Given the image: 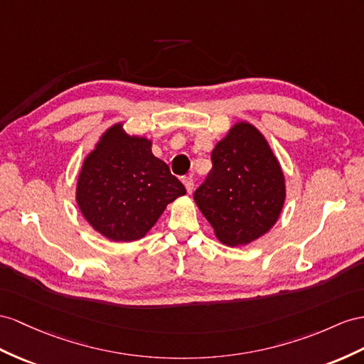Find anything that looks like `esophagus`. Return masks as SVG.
Returning a JSON list of instances; mask_svg holds the SVG:
<instances>
[{"label": "esophagus", "instance_id": "esophagus-1", "mask_svg": "<svg viewBox=\"0 0 364 364\" xmlns=\"http://www.w3.org/2000/svg\"><path fill=\"white\" fill-rule=\"evenodd\" d=\"M183 183L186 186V191H188V193H192V191H193V178H192V176H184Z\"/></svg>", "mask_w": 364, "mask_h": 364}]
</instances>
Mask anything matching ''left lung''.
Segmentation results:
<instances>
[{
    "label": "left lung",
    "mask_w": 364,
    "mask_h": 364,
    "mask_svg": "<svg viewBox=\"0 0 364 364\" xmlns=\"http://www.w3.org/2000/svg\"><path fill=\"white\" fill-rule=\"evenodd\" d=\"M212 171L193 200L223 245L246 246L271 230L286 200V180L266 136L238 121L215 144Z\"/></svg>",
    "instance_id": "left-lung-1"
}]
</instances>
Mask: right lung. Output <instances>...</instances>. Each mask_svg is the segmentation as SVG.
Returning <instances> with one entry per match:
<instances>
[{"instance_id":"add662e5","label":"right lung","mask_w":364,"mask_h":364,"mask_svg":"<svg viewBox=\"0 0 364 364\" xmlns=\"http://www.w3.org/2000/svg\"><path fill=\"white\" fill-rule=\"evenodd\" d=\"M184 193L169 166L152 154V139L129 134L119 121L101 134L82 161L75 200L98 234L130 243L144 238L167 204Z\"/></svg>"}]
</instances>
